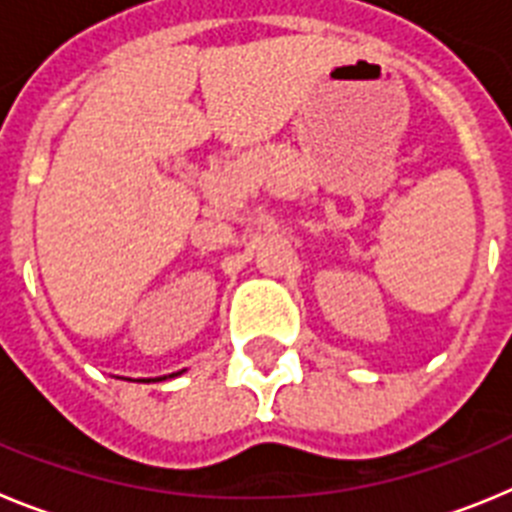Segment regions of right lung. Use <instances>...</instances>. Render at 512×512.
I'll return each instance as SVG.
<instances>
[{
	"label": "right lung",
	"instance_id": "1",
	"mask_svg": "<svg viewBox=\"0 0 512 512\" xmlns=\"http://www.w3.org/2000/svg\"><path fill=\"white\" fill-rule=\"evenodd\" d=\"M176 374H182V372H176ZM169 377H174V374H169ZM166 379V377H164Z\"/></svg>",
	"mask_w": 512,
	"mask_h": 512
}]
</instances>
